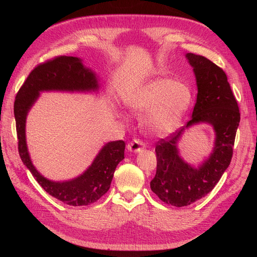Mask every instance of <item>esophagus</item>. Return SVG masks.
Instances as JSON below:
<instances>
[{
	"label": "esophagus",
	"instance_id": "esophagus-1",
	"mask_svg": "<svg viewBox=\"0 0 257 257\" xmlns=\"http://www.w3.org/2000/svg\"><path fill=\"white\" fill-rule=\"evenodd\" d=\"M127 149L131 152H141L142 150L145 149V144L141 141V139H134L127 145Z\"/></svg>",
	"mask_w": 257,
	"mask_h": 257
}]
</instances>
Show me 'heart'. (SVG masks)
<instances>
[{
	"label": "heart",
	"mask_w": 257,
	"mask_h": 257,
	"mask_svg": "<svg viewBox=\"0 0 257 257\" xmlns=\"http://www.w3.org/2000/svg\"><path fill=\"white\" fill-rule=\"evenodd\" d=\"M192 102V91L183 82L157 78L135 93L130 106L136 113H145L144 127L151 135L165 137L177 128Z\"/></svg>",
	"instance_id": "obj_1"
}]
</instances>
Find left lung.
Instances as JSON below:
<instances>
[{
	"label": "left lung",
	"mask_w": 257,
	"mask_h": 257,
	"mask_svg": "<svg viewBox=\"0 0 257 257\" xmlns=\"http://www.w3.org/2000/svg\"><path fill=\"white\" fill-rule=\"evenodd\" d=\"M185 57L196 77L197 99L186 125L157 143V174L150 182L152 192L175 207L189 206L213 190L230 164L240 122L237 100L223 69L203 56L190 52ZM198 122L213 125L216 141L209 158L194 168L180 157L177 142L185 128Z\"/></svg>",
	"instance_id": "left-lung-1"
}]
</instances>
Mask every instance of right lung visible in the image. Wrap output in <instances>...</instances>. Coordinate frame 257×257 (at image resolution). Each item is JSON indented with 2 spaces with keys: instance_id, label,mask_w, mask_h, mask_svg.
<instances>
[{
  "instance_id": "right-lung-1",
  "label": "right lung",
  "mask_w": 257,
  "mask_h": 257,
  "mask_svg": "<svg viewBox=\"0 0 257 257\" xmlns=\"http://www.w3.org/2000/svg\"><path fill=\"white\" fill-rule=\"evenodd\" d=\"M95 73L83 66L79 58L61 56L37 65L21 85L14 104L19 155L31 174L49 195L69 206L95 203L110 188L116 165L124 159L125 143H107L85 172L63 182L48 180L34 167L26 139L27 115L43 91L90 92L98 90Z\"/></svg>"
}]
</instances>
